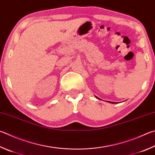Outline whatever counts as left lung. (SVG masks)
<instances>
[{
  "mask_svg": "<svg viewBox=\"0 0 155 155\" xmlns=\"http://www.w3.org/2000/svg\"><path fill=\"white\" fill-rule=\"evenodd\" d=\"M97 99H99L100 100V98L99 97H97ZM108 102H110V103H112V104H115V103H116V102H109V101H108Z\"/></svg>",
  "mask_w": 155,
  "mask_h": 155,
  "instance_id": "obj_1",
  "label": "left lung"
}]
</instances>
